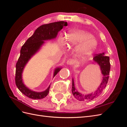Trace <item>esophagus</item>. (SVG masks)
Listing matches in <instances>:
<instances>
[{
	"mask_svg": "<svg viewBox=\"0 0 127 127\" xmlns=\"http://www.w3.org/2000/svg\"><path fill=\"white\" fill-rule=\"evenodd\" d=\"M74 63V61L72 59H69L67 61V64L68 65H69V66H71V65L73 64Z\"/></svg>",
	"mask_w": 127,
	"mask_h": 127,
	"instance_id": "1",
	"label": "esophagus"
}]
</instances>
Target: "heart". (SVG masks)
Wrapping results in <instances>:
<instances>
[{"instance_id": "heart-1", "label": "heart", "mask_w": 127, "mask_h": 127, "mask_svg": "<svg viewBox=\"0 0 127 127\" xmlns=\"http://www.w3.org/2000/svg\"><path fill=\"white\" fill-rule=\"evenodd\" d=\"M61 45L66 44V42L61 39L59 41ZM66 43L68 47L78 45L77 53L80 57H86L90 56L96 49L98 42L92 34L83 30L73 31L66 37Z\"/></svg>"}]
</instances>
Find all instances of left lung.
<instances>
[{
    "instance_id": "obj_1",
    "label": "left lung",
    "mask_w": 127,
    "mask_h": 127,
    "mask_svg": "<svg viewBox=\"0 0 127 127\" xmlns=\"http://www.w3.org/2000/svg\"><path fill=\"white\" fill-rule=\"evenodd\" d=\"M104 55V52L99 53V54L94 57L93 59L94 62L97 63L99 65V67H100L101 73L103 75V79L100 85H99L97 89L95 92L87 94H83L80 93L76 89L74 78H72L71 91L72 95H74L75 98L77 99H78V100L80 101H89L93 100L94 98L98 97L102 93L103 90L104 89L107 82H108L109 77V75L110 70L109 57Z\"/></svg>"
}]
</instances>
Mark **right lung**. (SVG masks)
<instances>
[{
	"mask_svg": "<svg viewBox=\"0 0 127 127\" xmlns=\"http://www.w3.org/2000/svg\"><path fill=\"white\" fill-rule=\"evenodd\" d=\"M64 26H67V22L60 21L42 25L35 31L33 35L27 40L22 47L20 56L16 64L15 83L18 90L27 97L32 99H39L44 98L49 94L50 85L47 90L41 92L33 91L26 86L22 79V73L30 59L40 50L42 45L45 43L44 41L55 39L58 33L62 30ZM61 68L60 67L55 69L53 77Z\"/></svg>",
	"mask_w": 127,
	"mask_h": 127,
	"instance_id": "obj_1",
	"label": "right lung"
}]
</instances>
